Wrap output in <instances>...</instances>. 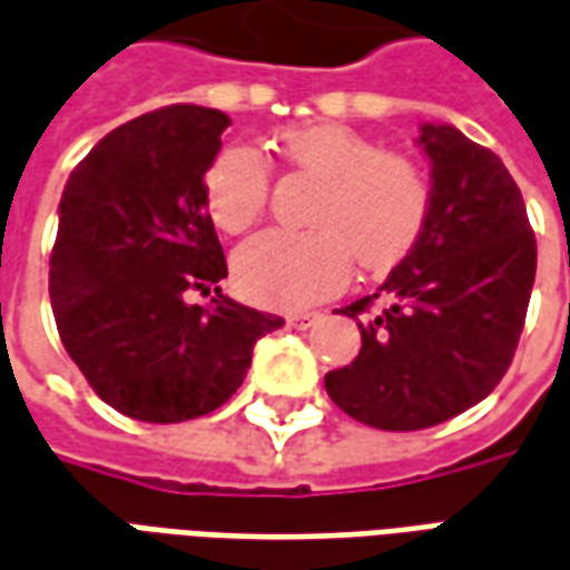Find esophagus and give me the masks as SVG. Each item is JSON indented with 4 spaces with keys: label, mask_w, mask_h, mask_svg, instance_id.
<instances>
[{
    "label": "esophagus",
    "mask_w": 570,
    "mask_h": 570,
    "mask_svg": "<svg viewBox=\"0 0 570 570\" xmlns=\"http://www.w3.org/2000/svg\"><path fill=\"white\" fill-rule=\"evenodd\" d=\"M318 318H322L318 313L304 309V313H292V316H288V325H292V328H309V325H316Z\"/></svg>",
    "instance_id": "1"
}]
</instances>
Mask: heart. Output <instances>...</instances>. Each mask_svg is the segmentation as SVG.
<instances>
[{
    "label": "heart",
    "mask_w": 570,
    "mask_h": 570,
    "mask_svg": "<svg viewBox=\"0 0 570 570\" xmlns=\"http://www.w3.org/2000/svg\"><path fill=\"white\" fill-rule=\"evenodd\" d=\"M278 149L294 171L318 180L306 233L266 229L233 257L239 292L261 306L294 309L341 292L353 257L386 273L417 245L433 208V184L405 153L381 149L341 122L285 128ZM205 208L214 227L242 233L269 202V168L254 147L220 149L205 168Z\"/></svg>",
    "instance_id": "obj_1"
}]
</instances>
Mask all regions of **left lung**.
Wrapping results in <instances>:
<instances>
[{
    "label": "left lung",
    "mask_w": 570,
    "mask_h": 570,
    "mask_svg": "<svg viewBox=\"0 0 570 570\" xmlns=\"http://www.w3.org/2000/svg\"><path fill=\"white\" fill-rule=\"evenodd\" d=\"M433 208L381 292L343 306L362 350L325 374L334 405L390 433L426 430L482 402L510 368L537 273L534 229L507 165L454 125H423Z\"/></svg>",
    "instance_id": "left-lung-1"
}]
</instances>
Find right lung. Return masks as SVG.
Masks as SVG:
<instances>
[{"instance_id":"obj_1","label":"right lung","mask_w":570,"mask_h":570,"mask_svg":"<svg viewBox=\"0 0 570 570\" xmlns=\"http://www.w3.org/2000/svg\"><path fill=\"white\" fill-rule=\"evenodd\" d=\"M229 116L175 104L144 112L72 168L48 294L63 350L125 417L212 414L245 381L254 343L285 325L220 294L227 257L205 208V168ZM213 294L212 307L189 293Z\"/></svg>"}]
</instances>
